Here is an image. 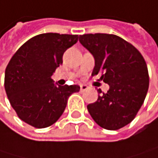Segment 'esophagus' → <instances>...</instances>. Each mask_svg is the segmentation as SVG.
I'll use <instances>...</instances> for the list:
<instances>
[{
    "label": "esophagus",
    "mask_w": 158,
    "mask_h": 158,
    "mask_svg": "<svg viewBox=\"0 0 158 158\" xmlns=\"http://www.w3.org/2000/svg\"><path fill=\"white\" fill-rule=\"evenodd\" d=\"M88 89V86L87 85H84V84H81V91L83 92V91H86Z\"/></svg>",
    "instance_id": "1"
}]
</instances>
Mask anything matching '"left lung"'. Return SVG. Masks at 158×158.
Returning <instances> with one entry per match:
<instances>
[{"label":"left lung","instance_id":"left-lung-1","mask_svg":"<svg viewBox=\"0 0 158 158\" xmlns=\"http://www.w3.org/2000/svg\"><path fill=\"white\" fill-rule=\"evenodd\" d=\"M81 44L94 58L92 76L101 74L110 89L87 106L98 126L117 130L128 125L142 106L149 88V75L140 52L123 38L108 33L80 35Z\"/></svg>","mask_w":158,"mask_h":158}]
</instances>
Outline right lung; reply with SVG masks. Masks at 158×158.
<instances>
[{"mask_svg":"<svg viewBox=\"0 0 158 158\" xmlns=\"http://www.w3.org/2000/svg\"><path fill=\"white\" fill-rule=\"evenodd\" d=\"M77 35L42 33L29 39L6 66L4 88L12 108L28 125L50 127L65 110L68 97L78 85L61 86L51 78L63 64L64 51L77 42Z\"/></svg>","mask_w":158,"mask_h":158,"instance_id":"add662e5","label":"right lung"}]
</instances>
